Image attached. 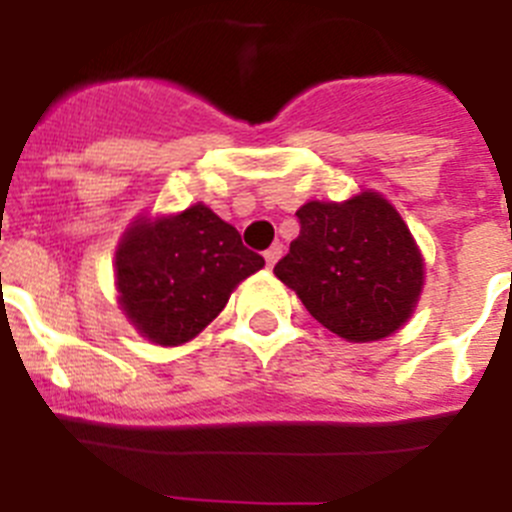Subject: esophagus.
Listing matches in <instances>:
<instances>
[{"label": "esophagus", "mask_w": 512, "mask_h": 512, "mask_svg": "<svg viewBox=\"0 0 512 512\" xmlns=\"http://www.w3.org/2000/svg\"><path fill=\"white\" fill-rule=\"evenodd\" d=\"M280 257H282V245H280V242H275V245H272L270 250H265V262H267V267H275Z\"/></svg>", "instance_id": "esophagus-1"}]
</instances>
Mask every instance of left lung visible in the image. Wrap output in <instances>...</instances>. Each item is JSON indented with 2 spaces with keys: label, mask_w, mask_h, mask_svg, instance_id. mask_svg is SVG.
Returning <instances> with one entry per match:
<instances>
[{
  "label": "left lung",
  "mask_w": 512,
  "mask_h": 512,
  "mask_svg": "<svg viewBox=\"0 0 512 512\" xmlns=\"http://www.w3.org/2000/svg\"><path fill=\"white\" fill-rule=\"evenodd\" d=\"M299 235L275 265L322 327L347 342H376L404 327L423 287V257L394 205L379 193L344 203L309 200Z\"/></svg>",
  "instance_id": "1"
}]
</instances>
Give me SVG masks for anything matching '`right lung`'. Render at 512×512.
<instances>
[{"instance_id": "right-lung-1", "label": "right lung", "mask_w": 512, "mask_h": 512, "mask_svg": "<svg viewBox=\"0 0 512 512\" xmlns=\"http://www.w3.org/2000/svg\"><path fill=\"white\" fill-rule=\"evenodd\" d=\"M262 267V255L242 245L235 227L208 205H190L128 227L116 250L118 304L141 337L178 347L198 337L232 289Z\"/></svg>"}]
</instances>
